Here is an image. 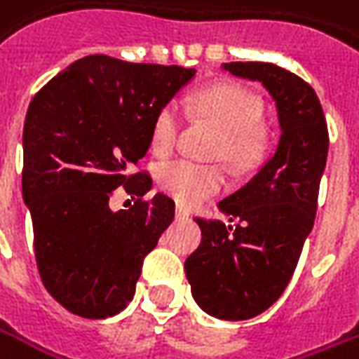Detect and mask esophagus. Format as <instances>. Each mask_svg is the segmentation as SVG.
I'll list each match as a JSON object with an SVG mask.
<instances>
[{"label":"esophagus","mask_w":359,"mask_h":359,"mask_svg":"<svg viewBox=\"0 0 359 359\" xmlns=\"http://www.w3.org/2000/svg\"><path fill=\"white\" fill-rule=\"evenodd\" d=\"M175 217H177V220H184V218L191 217V212H189L187 208H182V206H177V210H175Z\"/></svg>","instance_id":"1"}]
</instances>
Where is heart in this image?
Masks as SVG:
<instances>
[{
    "instance_id": "heart-1",
    "label": "heart",
    "mask_w": 359,
    "mask_h": 359,
    "mask_svg": "<svg viewBox=\"0 0 359 359\" xmlns=\"http://www.w3.org/2000/svg\"><path fill=\"white\" fill-rule=\"evenodd\" d=\"M189 109L194 117L210 121L220 129L215 156L224 158L236 170L254 167L266 149V135L258 125L260 101L250 91L232 83H217L191 97ZM182 113L177 101L158 109L151 127V147L158 156H167L179 139ZM158 182L168 196L184 206H196L224 189L226 177L215 165L172 161L158 172Z\"/></svg>"
}]
</instances>
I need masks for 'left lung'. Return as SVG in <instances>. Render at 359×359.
<instances>
[{
    "mask_svg": "<svg viewBox=\"0 0 359 359\" xmlns=\"http://www.w3.org/2000/svg\"><path fill=\"white\" fill-rule=\"evenodd\" d=\"M234 77L262 83L278 113L274 155L241 191L218 203L234 224L194 218L201 246L184 272L194 302L218 320H250L286 290L308 234L326 168L327 127L316 91L272 63H222Z\"/></svg>",
    "mask_w": 359,
    "mask_h": 359,
    "instance_id": "obj_1",
    "label": "left lung"
}]
</instances>
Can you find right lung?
<instances>
[{
	"label": "right lung",
	"mask_w": 359,
	"mask_h": 359,
	"mask_svg": "<svg viewBox=\"0 0 359 359\" xmlns=\"http://www.w3.org/2000/svg\"><path fill=\"white\" fill-rule=\"evenodd\" d=\"M196 69L77 59L29 103L21 192L33 222L35 260L47 292L71 314L109 318L135 296L144 256L175 218V203L113 210L117 189L142 196L153 180L129 175L151 147L158 109Z\"/></svg>",
	"instance_id": "add662e5"
}]
</instances>
